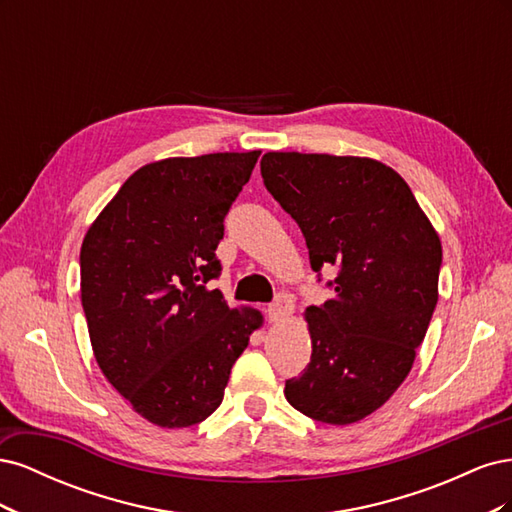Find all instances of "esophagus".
<instances>
[{"instance_id": "34e87169", "label": "esophagus", "mask_w": 512, "mask_h": 512, "mask_svg": "<svg viewBox=\"0 0 512 512\" xmlns=\"http://www.w3.org/2000/svg\"><path fill=\"white\" fill-rule=\"evenodd\" d=\"M294 312V301L290 294H280L269 307H267V318L271 322H277V320H284L288 318L290 314Z\"/></svg>"}]
</instances>
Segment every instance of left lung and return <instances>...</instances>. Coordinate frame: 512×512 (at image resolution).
Wrapping results in <instances>:
<instances>
[{"instance_id": "8db88e82", "label": "left lung", "mask_w": 512, "mask_h": 512, "mask_svg": "<svg viewBox=\"0 0 512 512\" xmlns=\"http://www.w3.org/2000/svg\"><path fill=\"white\" fill-rule=\"evenodd\" d=\"M260 173L299 224L312 269L337 267L333 297L305 309L312 359L284 395L314 421L356 423L410 374L438 303L440 237L378 160L269 151Z\"/></svg>"}]
</instances>
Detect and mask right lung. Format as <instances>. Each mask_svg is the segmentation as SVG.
Listing matches in <instances>:
<instances>
[{"label":"right lung","mask_w":512,"mask_h":512,"mask_svg":"<svg viewBox=\"0 0 512 512\" xmlns=\"http://www.w3.org/2000/svg\"><path fill=\"white\" fill-rule=\"evenodd\" d=\"M260 151L168 158L121 185L81 247V301L106 380L149 423L205 421L230 369L260 329L258 309H230L207 286L224 218Z\"/></svg>","instance_id":"right-lung-1"}]
</instances>
